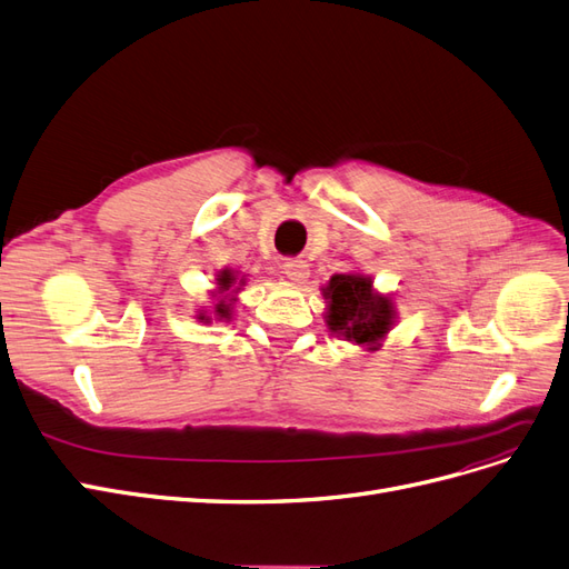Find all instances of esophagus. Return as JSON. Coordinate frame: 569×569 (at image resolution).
Here are the masks:
<instances>
[{"label": "esophagus", "instance_id": "obj_1", "mask_svg": "<svg viewBox=\"0 0 569 569\" xmlns=\"http://www.w3.org/2000/svg\"><path fill=\"white\" fill-rule=\"evenodd\" d=\"M282 272L295 284H303L306 278H308V263L299 261V258H289V261L282 263Z\"/></svg>", "mask_w": 569, "mask_h": 569}]
</instances>
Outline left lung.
<instances>
[{"instance_id": "left-lung-1", "label": "left lung", "mask_w": 569, "mask_h": 569, "mask_svg": "<svg viewBox=\"0 0 569 569\" xmlns=\"http://www.w3.org/2000/svg\"><path fill=\"white\" fill-rule=\"evenodd\" d=\"M325 325L335 337L353 347L377 351L396 325V301L375 287L370 274L337 272L322 287Z\"/></svg>"}]
</instances>
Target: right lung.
<instances>
[{"instance_id":"obj_1","label":"right lung","mask_w":569,"mask_h":569,"mask_svg":"<svg viewBox=\"0 0 569 569\" xmlns=\"http://www.w3.org/2000/svg\"><path fill=\"white\" fill-rule=\"evenodd\" d=\"M249 274L242 272L239 268H220L216 272V282L209 289L211 303L209 306H199L194 311V318L203 325L211 322H232L237 303H239V295H242L247 287Z\"/></svg>"}]
</instances>
